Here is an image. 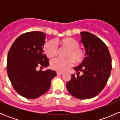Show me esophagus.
Listing matches in <instances>:
<instances>
[{
    "mask_svg": "<svg viewBox=\"0 0 120 120\" xmlns=\"http://www.w3.org/2000/svg\"><path fill=\"white\" fill-rule=\"evenodd\" d=\"M64 74V72H60V71H57V75H62V74Z\"/></svg>",
    "mask_w": 120,
    "mask_h": 120,
    "instance_id": "obj_1",
    "label": "esophagus"
}]
</instances>
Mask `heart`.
<instances>
[{
	"mask_svg": "<svg viewBox=\"0 0 120 120\" xmlns=\"http://www.w3.org/2000/svg\"><path fill=\"white\" fill-rule=\"evenodd\" d=\"M57 43L61 48L68 49L65 59H56L51 63V67L56 71H65L73 65L74 61L77 64L82 63L85 57L83 49L79 48L78 41L72 38H64L56 41ZM43 51L48 57L52 59L57 54V49L53 41H50L45 44Z\"/></svg>",
	"mask_w": 120,
	"mask_h": 120,
	"instance_id": "b5f03b06",
	"label": "heart"
}]
</instances>
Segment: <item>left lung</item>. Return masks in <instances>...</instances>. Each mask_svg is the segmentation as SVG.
Listing matches in <instances>:
<instances>
[{"label":"left lung","mask_w":120,"mask_h":120,"mask_svg":"<svg viewBox=\"0 0 120 120\" xmlns=\"http://www.w3.org/2000/svg\"><path fill=\"white\" fill-rule=\"evenodd\" d=\"M80 34L86 57L79 66L74 68L77 73L71 74L66 87L74 97L88 99L97 96L106 86L112 71V58L100 38L86 31Z\"/></svg>","instance_id":"8db88e82"}]
</instances>
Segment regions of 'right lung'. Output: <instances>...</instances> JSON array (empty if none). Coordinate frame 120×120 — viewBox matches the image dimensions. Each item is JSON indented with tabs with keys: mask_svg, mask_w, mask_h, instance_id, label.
<instances>
[{
	"mask_svg": "<svg viewBox=\"0 0 120 120\" xmlns=\"http://www.w3.org/2000/svg\"><path fill=\"white\" fill-rule=\"evenodd\" d=\"M45 33L33 31L23 34L13 42L8 55V78L17 92L27 99H36L48 91L57 75L52 70L38 71L49 65L43 53Z\"/></svg>",
	"mask_w": 120,
	"mask_h": 120,
	"instance_id": "1",
	"label": "right lung"
}]
</instances>
